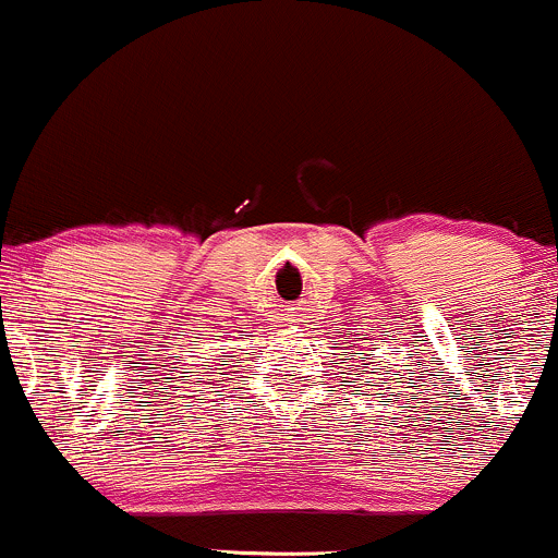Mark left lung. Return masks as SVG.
Listing matches in <instances>:
<instances>
[{"label":"left lung","mask_w":558,"mask_h":558,"mask_svg":"<svg viewBox=\"0 0 558 558\" xmlns=\"http://www.w3.org/2000/svg\"><path fill=\"white\" fill-rule=\"evenodd\" d=\"M360 354H363V352H360ZM365 360H368V357H365ZM365 360H363V365H371V363H365ZM357 368H360V365H357ZM357 376H360V373H357ZM389 381H391V378H389Z\"/></svg>","instance_id":"1"}]
</instances>
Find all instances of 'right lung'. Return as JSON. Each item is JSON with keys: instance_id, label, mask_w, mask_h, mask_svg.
Instances as JSON below:
<instances>
[{"instance_id": "add662e5", "label": "right lung", "mask_w": 558, "mask_h": 558, "mask_svg": "<svg viewBox=\"0 0 558 558\" xmlns=\"http://www.w3.org/2000/svg\"><path fill=\"white\" fill-rule=\"evenodd\" d=\"M222 363H228V360H222ZM219 371H222V368H219Z\"/></svg>"}]
</instances>
